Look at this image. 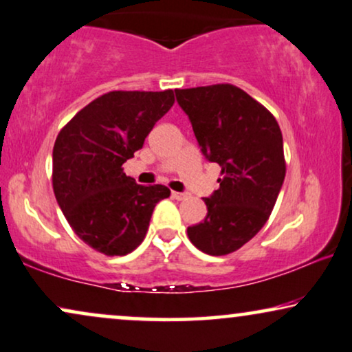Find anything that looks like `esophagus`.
Segmentation results:
<instances>
[{
    "label": "esophagus",
    "instance_id": "esophagus-1",
    "mask_svg": "<svg viewBox=\"0 0 352 352\" xmlns=\"http://www.w3.org/2000/svg\"><path fill=\"white\" fill-rule=\"evenodd\" d=\"M172 198L177 199V201H184V199H188L190 195L188 193H179V191H172Z\"/></svg>",
    "mask_w": 352,
    "mask_h": 352
}]
</instances>
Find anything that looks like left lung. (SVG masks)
<instances>
[{
    "label": "left lung",
    "instance_id": "left-lung-1",
    "mask_svg": "<svg viewBox=\"0 0 352 352\" xmlns=\"http://www.w3.org/2000/svg\"><path fill=\"white\" fill-rule=\"evenodd\" d=\"M175 95L201 151L222 168L219 190L203 198L208 215L186 233L206 254H230L256 236L277 203L287 173L282 130L267 107L230 83Z\"/></svg>",
    "mask_w": 352,
    "mask_h": 352
}]
</instances>
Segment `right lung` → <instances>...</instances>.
Returning a JSON list of instances; mask_svg holds the SVG:
<instances>
[{
	"mask_svg": "<svg viewBox=\"0 0 352 352\" xmlns=\"http://www.w3.org/2000/svg\"><path fill=\"white\" fill-rule=\"evenodd\" d=\"M175 102L172 90L109 91L60 129L53 148V190L75 235L106 256H125L146 236L164 185H137L124 164L143 148Z\"/></svg>",
	"mask_w": 352,
	"mask_h": 352,
	"instance_id": "1",
	"label": "right lung"
}]
</instances>
